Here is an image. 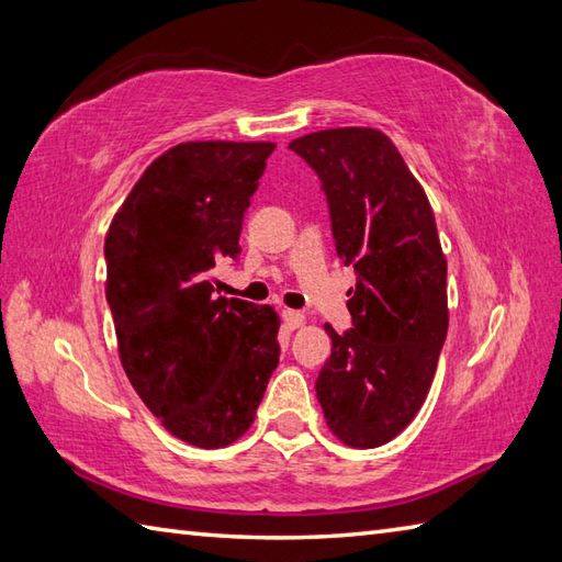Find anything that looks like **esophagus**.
I'll use <instances>...</instances> for the list:
<instances>
[{"label": "esophagus", "mask_w": 562, "mask_h": 562, "mask_svg": "<svg viewBox=\"0 0 562 562\" xmlns=\"http://www.w3.org/2000/svg\"><path fill=\"white\" fill-rule=\"evenodd\" d=\"M304 313L302 311H292V308H282V323L286 325V328L290 330H296V328H302L304 325Z\"/></svg>", "instance_id": "esophagus-1"}]
</instances>
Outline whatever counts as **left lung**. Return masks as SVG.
Here are the masks:
<instances>
[{"instance_id":"left-lung-1","label":"left lung","mask_w":562,"mask_h":562,"mask_svg":"<svg viewBox=\"0 0 562 562\" xmlns=\"http://www.w3.org/2000/svg\"><path fill=\"white\" fill-rule=\"evenodd\" d=\"M290 150L321 179L337 256L357 272L351 328L325 325L333 355L316 397L347 446H385L422 409L448 335V263L434 211L375 128H328L292 140Z\"/></svg>"}]
</instances>
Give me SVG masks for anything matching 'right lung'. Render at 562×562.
<instances>
[{
	"mask_svg": "<svg viewBox=\"0 0 562 562\" xmlns=\"http://www.w3.org/2000/svg\"><path fill=\"white\" fill-rule=\"evenodd\" d=\"M272 143L193 140L155 160L114 215L104 260L122 367L169 434L195 448L244 436L280 361L278 313L215 296L239 260Z\"/></svg>",
	"mask_w": 562,
	"mask_h": 562,
	"instance_id": "obj_1",
	"label": "right lung"
}]
</instances>
